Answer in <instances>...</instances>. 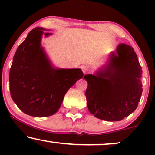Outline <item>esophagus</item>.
<instances>
[{
  "mask_svg": "<svg viewBox=\"0 0 155 155\" xmlns=\"http://www.w3.org/2000/svg\"><path fill=\"white\" fill-rule=\"evenodd\" d=\"M82 72H83V73H84V74H86V73H90V71H91L90 68H89V67H87V66H84V67H82Z\"/></svg>",
  "mask_w": 155,
  "mask_h": 155,
  "instance_id": "obj_1",
  "label": "esophagus"
}]
</instances>
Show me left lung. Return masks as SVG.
Segmentation results:
<instances>
[{
    "mask_svg": "<svg viewBox=\"0 0 155 155\" xmlns=\"http://www.w3.org/2000/svg\"><path fill=\"white\" fill-rule=\"evenodd\" d=\"M142 68L131 46L120 44L109 64L95 75L84 76L90 112L107 121H118L136 109L143 92Z\"/></svg>",
    "mask_w": 155,
    "mask_h": 155,
    "instance_id": "1",
    "label": "left lung"
}]
</instances>
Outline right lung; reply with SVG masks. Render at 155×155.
<instances>
[{
  "label": "right lung",
  "mask_w": 155,
  "mask_h": 155,
  "mask_svg": "<svg viewBox=\"0 0 155 155\" xmlns=\"http://www.w3.org/2000/svg\"><path fill=\"white\" fill-rule=\"evenodd\" d=\"M41 27H36L18 46L10 70V95L27 115L46 117L60 108L67 91L83 77L79 68L56 69L41 46Z\"/></svg>",
  "instance_id": "right-lung-1"
}]
</instances>
